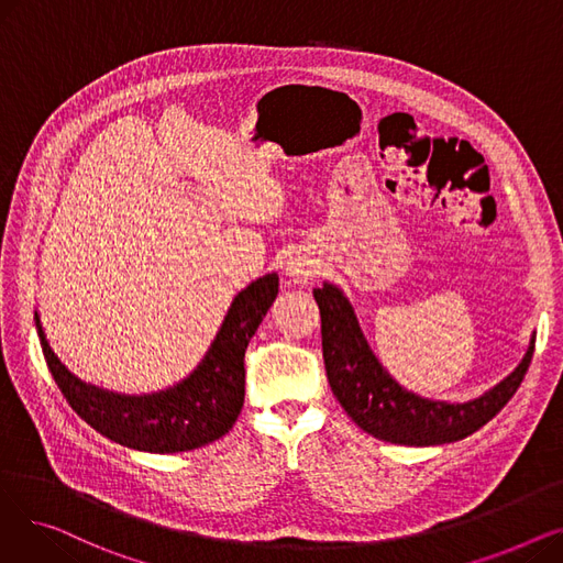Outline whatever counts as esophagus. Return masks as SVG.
Instances as JSON below:
<instances>
[{
    "label": "esophagus",
    "mask_w": 563,
    "mask_h": 563,
    "mask_svg": "<svg viewBox=\"0 0 563 563\" xmlns=\"http://www.w3.org/2000/svg\"><path fill=\"white\" fill-rule=\"evenodd\" d=\"M317 274L314 260L297 253L285 262V276H289L294 283H308Z\"/></svg>",
    "instance_id": "obj_1"
}]
</instances>
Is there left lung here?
I'll list each match as a JSON object with an SVG mask.
<instances>
[{
  "label": "left lung",
  "mask_w": 563,
  "mask_h": 563,
  "mask_svg": "<svg viewBox=\"0 0 563 563\" xmlns=\"http://www.w3.org/2000/svg\"><path fill=\"white\" fill-rule=\"evenodd\" d=\"M321 314V349L331 390L363 431L395 445L429 448L467 438L516 395L534 356L531 335L520 365L470 401H438L406 390L374 356L344 291L331 283L312 289Z\"/></svg>",
  "instance_id": "8db88e82"
}]
</instances>
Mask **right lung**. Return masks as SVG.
<instances>
[{
	"label": "right lung",
	"instance_id": "1",
	"mask_svg": "<svg viewBox=\"0 0 563 563\" xmlns=\"http://www.w3.org/2000/svg\"><path fill=\"white\" fill-rule=\"evenodd\" d=\"M278 294V274L253 280L232 299L214 342L198 367L153 395H123L73 374L52 351L38 312L36 331L47 367L77 416L118 445L175 454L225 435L244 406V353Z\"/></svg>",
	"mask_w": 563,
	"mask_h": 563
}]
</instances>
